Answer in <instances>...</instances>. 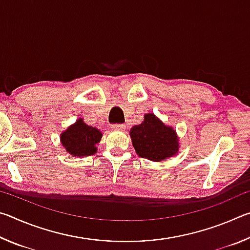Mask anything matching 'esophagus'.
<instances>
[{
    "mask_svg": "<svg viewBox=\"0 0 250 250\" xmlns=\"http://www.w3.org/2000/svg\"><path fill=\"white\" fill-rule=\"evenodd\" d=\"M111 128L113 130H124L125 128V125H121V124L120 125L119 124H116V125H112Z\"/></svg>",
    "mask_w": 250,
    "mask_h": 250,
    "instance_id": "obj_1",
    "label": "esophagus"
}]
</instances>
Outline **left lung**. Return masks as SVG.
Wrapping results in <instances>:
<instances>
[{"label":"left lung","instance_id":"1","mask_svg":"<svg viewBox=\"0 0 250 250\" xmlns=\"http://www.w3.org/2000/svg\"><path fill=\"white\" fill-rule=\"evenodd\" d=\"M130 137L137 154L154 162L171 158L179 151L175 130L164 125L153 113H146L141 125L131 128Z\"/></svg>","mask_w":250,"mask_h":250}]
</instances>
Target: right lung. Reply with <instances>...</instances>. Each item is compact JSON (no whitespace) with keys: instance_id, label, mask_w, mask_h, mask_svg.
I'll use <instances>...</instances> for the list:
<instances>
[{"instance_id":"right-lung-1","label":"right lung","mask_w":250,"mask_h":250,"mask_svg":"<svg viewBox=\"0 0 250 250\" xmlns=\"http://www.w3.org/2000/svg\"><path fill=\"white\" fill-rule=\"evenodd\" d=\"M101 137L103 133L99 129L88 125L83 118H79L61 134V141L69 154L83 158L96 153V146L100 142Z\"/></svg>"}]
</instances>
